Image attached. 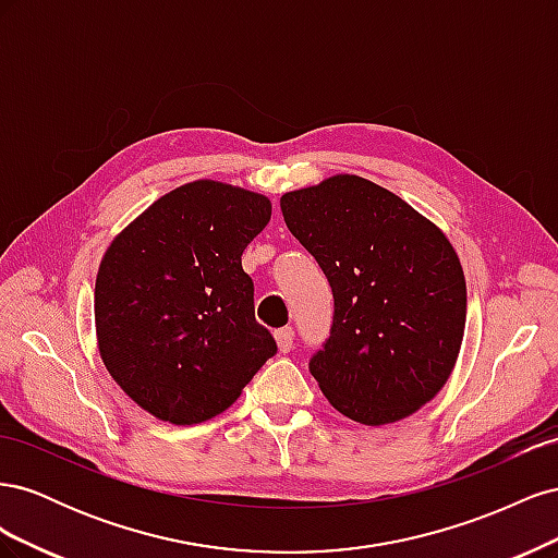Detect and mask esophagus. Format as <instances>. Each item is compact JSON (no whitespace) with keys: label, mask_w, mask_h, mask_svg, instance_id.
Segmentation results:
<instances>
[{"label":"esophagus","mask_w":558,"mask_h":558,"mask_svg":"<svg viewBox=\"0 0 558 558\" xmlns=\"http://www.w3.org/2000/svg\"><path fill=\"white\" fill-rule=\"evenodd\" d=\"M275 340H277L281 353H289V351L293 349L295 332H293V328H279V330L275 332Z\"/></svg>","instance_id":"1"}]
</instances>
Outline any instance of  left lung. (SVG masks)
I'll list each match as a JSON object with an SVG mask.
<instances>
[{"mask_svg":"<svg viewBox=\"0 0 558 558\" xmlns=\"http://www.w3.org/2000/svg\"><path fill=\"white\" fill-rule=\"evenodd\" d=\"M281 214L335 298L310 361L320 391L365 426L414 414L447 384L465 330V277L445 232L356 174L281 195Z\"/></svg>","mask_w":558,"mask_h":558,"instance_id":"obj_1","label":"left lung"}]
</instances>
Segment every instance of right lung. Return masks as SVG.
I'll list each match as a JSON object with an SVG mask.
<instances>
[{"instance_id": "obj_1", "label": "right lung", "mask_w": 558, "mask_h": 558, "mask_svg": "<svg viewBox=\"0 0 558 558\" xmlns=\"http://www.w3.org/2000/svg\"><path fill=\"white\" fill-rule=\"evenodd\" d=\"M269 216L265 195L202 179L156 199L107 248L95 281L99 356L148 414L177 426L214 418L277 353L242 269Z\"/></svg>"}]
</instances>
